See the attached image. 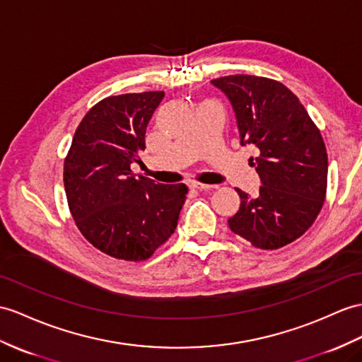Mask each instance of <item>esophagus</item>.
I'll use <instances>...</instances> for the list:
<instances>
[{
    "label": "esophagus",
    "mask_w": 362,
    "mask_h": 362,
    "mask_svg": "<svg viewBox=\"0 0 362 362\" xmlns=\"http://www.w3.org/2000/svg\"><path fill=\"white\" fill-rule=\"evenodd\" d=\"M190 189H197V190H210L214 189L215 186H211V184H201V182H190L189 184Z\"/></svg>",
    "instance_id": "esophagus-1"
}]
</instances>
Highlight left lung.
I'll return each mask as SVG.
<instances>
[{
  "instance_id": "8db88e82",
  "label": "left lung",
  "mask_w": 362,
  "mask_h": 362,
  "mask_svg": "<svg viewBox=\"0 0 362 362\" xmlns=\"http://www.w3.org/2000/svg\"><path fill=\"white\" fill-rule=\"evenodd\" d=\"M210 83L232 104L241 146L259 151L250 158L261 180L258 197L236 189L241 206L228 227L258 249L283 247L313 224L322 207L327 189L322 136L284 84L253 75Z\"/></svg>"
}]
</instances>
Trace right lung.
Here are the masks:
<instances>
[{"instance_id":"right-lung-1","label":"right lung","mask_w":362,"mask_h":362,"mask_svg":"<svg viewBox=\"0 0 362 362\" xmlns=\"http://www.w3.org/2000/svg\"><path fill=\"white\" fill-rule=\"evenodd\" d=\"M164 92L109 96L87 112L64 161V187L79 232L113 258L144 261L178 226L186 184L136 178L146 129Z\"/></svg>"}]
</instances>
